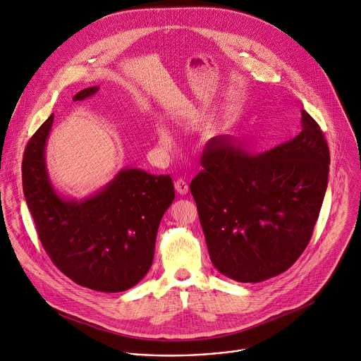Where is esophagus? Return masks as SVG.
<instances>
[{"instance_id":"obj_1","label":"esophagus","mask_w":361,"mask_h":361,"mask_svg":"<svg viewBox=\"0 0 361 361\" xmlns=\"http://www.w3.org/2000/svg\"><path fill=\"white\" fill-rule=\"evenodd\" d=\"M176 190H177V192L178 194H181V195H185L187 192H188V190H190V187H188V181L185 180V178H178L177 181H176Z\"/></svg>"}]
</instances>
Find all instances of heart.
<instances>
[{"label": "heart", "mask_w": 361, "mask_h": 361, "mask_svg": "<svg viewBox=\"0 0 361 361\" xmlns=\"http://www.w3.org/2000/svg\"><path fill=\"white\" fill-rule=\"evenodd\" d=\"M159 140H160L161 145H169L171 142V134L167 127H164V126L159 127Z\"/></svg>", "instance_id": "b5f03b06"}]
</instances>
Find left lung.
Instances as JSON below:
<instances>
[{"label": "left lung", "instance_id": "obj_1", "mask_svg": "<svg viewBox=\"0 0 361 361\" xmlns=\"http://www.w3.org/2000/svg\"><path fill=\"white\" fill-rule=\"evenodd\" d=\"M329 164L324 134L304 110L301 131L262 154L213 137L190 184L213 266L240 283L288 270L312 238Z\"/></svg>", "mask_w": 361, "mask_h": 361}]
</instances>
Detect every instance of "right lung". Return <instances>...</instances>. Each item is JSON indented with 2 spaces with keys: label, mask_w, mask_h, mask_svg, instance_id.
Here are the masks:
<instances>
[{
  "label": "right lung",
  "mask_w": 361,
  "mask_h": 361,
  "mask_svg": "<svg viewBox=\"0 0 361 361\" xmlns=\"http://www.w3.org/2000/svg\"><path fill=\"white\" fill-rule=\"evenodd\" d=\"M88 87L73 99L98 91ZM54 114L28 141L23 190L38 238L49 259L74 283L102 293L134 287L148 273L160 221L176 194L170 176L123 169L104 188L82 200L59 194L45 164Z\"/></svg>",
  "instance_id": "1"
}]
</instances>
